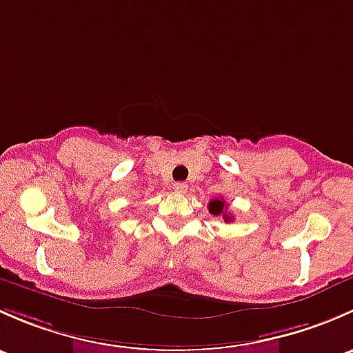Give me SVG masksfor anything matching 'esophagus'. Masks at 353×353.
I'll return each mask as SVG.
<instances>
[{"instance_id": "34e87169", "label": "esophagus", "mask_w": 353, "mask_h": 353, "mask_svg": "<svg viewBox=\"0 0 353 353\" xmlns=\"http://www.w3.org/2000/svg\"><path fill=\"white\" fill-rule=\"evenodd\" d=\"M172 190L176 191V193L183 194V193H186L188 186H186V184H184V183H174V184H172Z\"/></svg>"}]
</instances>
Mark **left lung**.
<instances>
[{
    "label": "left lung",
    "instance_id": "8db88e82",
    "mask_svg": "<svg viewBox=\"0 0 353 353\" xmlns=\"http://www.w3.org/2000/svg\"><path fill=\"white\" fill-rule=\"evenodd\" d=\"M208 212L215 216H222L227 223L234 220V216L229 212V205H227V201L223 198H213L208 203Z\"/></svg>",
    "mask_w": 353,
    "mask_h": 353
}]
</instances>
